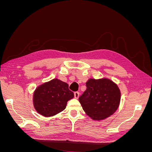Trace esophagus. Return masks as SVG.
Returning a JSON list of instances; mask_svg holds the SVG:
<instances>
[{
	"label": "esophagus",
	"mask_w": 152,
	"mask_h": 152,
	"mask_svg": "<svg viewBox=\"0 0 152 152\" xmlns=\"http://www.w3.org/2000/svg\"><path fill=\"white\" fill-rule=\"evenodd\" d=\"M79 94H79V92H75V93H74V97H75V98H76V99L79 98Z\"/></svg>",
	"instance_id": "1"
}]
</instances>
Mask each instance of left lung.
<instances>
[{
  "mask_svg": "<svg viewBox=\"0 0 152 152\" xmlns=\"http://www.w3.org/2000/svg\"><path fill=\"white\" fill-rule=\"evenodd\" d=\"M86 87L79 99L87 115L94 121H102L116 112L121 93L115 82L107 78L90 79Z\"/></svg>",
  "mask_w": 152,
  "mask_h": 152,
  "instance_id": "1",
  "label": "left lung"
}]
</instances>
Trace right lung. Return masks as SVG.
<instances>
[{
	"label": "right lung",
	"instance_id": "right-lung-1",
	"mask_svg": "<svg viewBox=\"0 0 152 152\" xmlns=\"http://www.w3.org/2000/svg\"><path fill=\"white\" fill-rule=\"evenodd\" d=\"M73 97L67 83L54 79L37 87L33 96L34 107L39 114L51 117L65 110L68 101Z\"/></svg>",
	"mask_w": 152,
	"mask_h": 152
}]
</instances>
